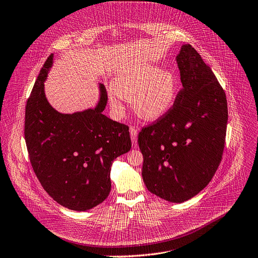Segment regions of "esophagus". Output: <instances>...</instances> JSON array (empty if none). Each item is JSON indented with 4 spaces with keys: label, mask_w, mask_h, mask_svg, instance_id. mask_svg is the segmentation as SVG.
<instances>
[{
    "label": "esophagus",
    "mask_w": 258,
    "mask_h": 258,
    "mask_svg": "<svg viewBox=\"0 0 258 258\" xmlns=\"http://www.w3.org/2000/svg\"><path fill=\"white\" fill-rule=\"evenodd\" d=\"M130 135H131V139L133 143H137V139H138V131L134 127L131 126L130 127Z\"/></svg>",
    "instance_id": "obj_1"
}]
</instances>
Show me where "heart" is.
<instances>
[{
    "label": "heart",
    "instance_id": "heart-1",
    "mask_svg": "<svg viewBox=\"0 0 258 258\" xmlns=\"http://www.w3.org/2000/svg\"><path fill=\"white\" fill-rule=\"evenodd\" d=\"M109 93L110 105L117 116L124 112V99H132L138 115L155 120L174 106L178 95V80L170 70L152 63L128 66L116 75Z\"/></svg>",
    "mask_w": 258,
    "mask_h": 258
}]
</instances>
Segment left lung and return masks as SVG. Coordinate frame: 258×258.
Masks as SVG:
<instances>
[{"mask_svg": "<svg viewBox=\"0 0 258 258\" xmlns=\"http://www.w3.org/2000/svg\"><path fill=\"white\" fill-rule=\"evenodd\" d=\"M183 88L172 109L139 134L147 189L183 203L209 184L222 158L226 124L225 92L212 70L189 44L176 56Z\"/></svg>", "mask_w": 258, "mask_h": 258, "instance_id": "obj_1", "label": "left lung"}]
</instances>
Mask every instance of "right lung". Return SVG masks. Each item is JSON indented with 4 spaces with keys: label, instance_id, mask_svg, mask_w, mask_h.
Listing matches in <instances>:
<instances>
[{
    "label": "right lung",
    "instance_id": "1",
    "mask_svg": "<svg viewBox=\"0 0 258 258\" xmlns=\"http://www.w3.org/2000/svg\"><path fill=\"white\" fill-rule=\"evenodd\" d=\"M52 63L53 53L41 69L27 102V148L45 191L70 210L86 211L109 196L112 162L131 150L130 132L102 113L108 97L101 83L95 108L72 114L56 111L44 91Z\"/></svg>",
    "mask_w": 258,
    "mask_h": 258
}]
</instances>
